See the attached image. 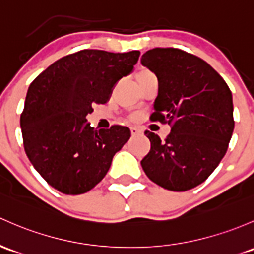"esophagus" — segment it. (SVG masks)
<instances>
[{
  "instance_id": "esophagus-1",
  "label": "esophagus",
  "mask_w": 254,
  "mask_h": 254,
  "mask_svg": "<svg viewBox=\"0 0 254 254\" xmlns=\"http://www.w3.org/2000/svg\"><path fill=\"white\" fill-rule=\"evenodd\" d=\"M130 131H131V135L132 136H136V135H140L141 134V130L138 129V127H130Z\"/></svg>"
}]
</instances>
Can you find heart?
Returning a JSON list of instances; mask_svg holds the SVG:
<instances>
[{
    "label": "heart",
    "instance_id": "b5f03b06",
    "mask_svg": "<svg viewBox=\"0 0 254 254\" xmlns=\"http://www.w3.org/2000/svg\"><path fill=\"white\" fill-rule=\"evenodd\" d=\"M151 76H154V74L152 73L149 69L145 68V66H140V68L136 69L135 78H136V80H137L138 84H142L146 79L151 78Z\"/></svg>",
    "mask_w": 254,
    "mask_h": 254
}]
</instances>
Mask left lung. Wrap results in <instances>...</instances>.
Masks as SVG:
<instances>
[{"mask_svg": "<svg viewBox=\"0 0 254 254\" xmlns=\"http://www.w3.org/2000/svg\"><path fill=\"white\" fill-rule=\"evenodd\" d=\"M141 63L158 79L151 119L172 124L165 141L145 131L151 149L142 169L167 190H191L225 156L235 125L233 95L209 64L185 51L157 47L143 53Z\"/></svg>", "mask_w": 254, "mask_h": 254, "instance_id": "8db88e82", "label": "left lung"}]
</instances>
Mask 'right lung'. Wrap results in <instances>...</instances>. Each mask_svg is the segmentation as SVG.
<instances>
[{"instance_id":"obj_1","label":"right lung","mask_w":254,"mask_h":254,"mask_svg":"<svg viewBox=\"0 0 254 254\" xmlns=\"http://www.w3.org/2000/svg\"><path fill=\"white\" fill-rule=\"evenodd\" d=\"M140 52L82 50L51 64L30 84L20 127L29 161L52 188L81 194L95 188L131 136L113 125L95 129L86 116L106 103L113 86L134 70Z\"/></svg>"}]
</instances>
